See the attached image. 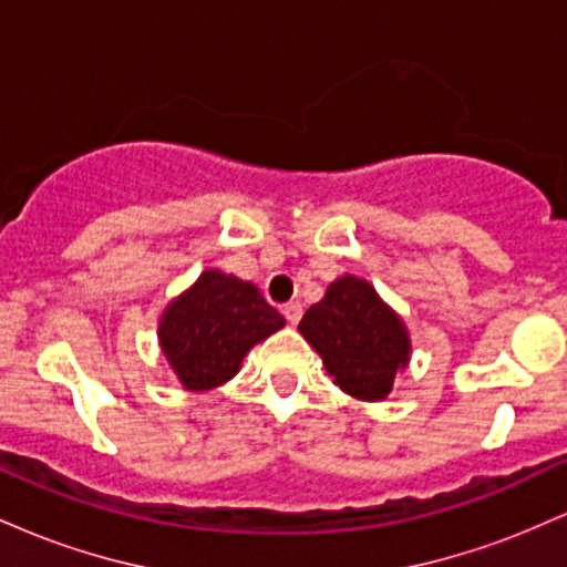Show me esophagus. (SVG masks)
Masks as SVG:
<instances>
[{"label":"esophagus","instance_id":"34e87169","mask_svg":"<svg viewBox=\"0 0 567 567\" xmlns=\"http://www.w3.org/2000/svg\"><path fill=\"white\" fill-rule=\"evenodd\" d=\"M282 315H285V320H288L290 324H298V320H301V315H303L301 303H298V301L288 303V306H285V309H282Z\"/></svg>","mask_w":567,"mask_h":567}]
</instances>
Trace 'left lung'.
Returning <instances> with one entry per match:
<instances>
[{"label": "left lung", "instance_id": "8db88e82", "mask_svg": "<svg viewBox=\"0 0 567 567\" xmlns=\"http://www.w3.org/2000/svg\"><path fill=\"white\" fill-rule=\"evenodd\" d=\"M341 392L381 402L410 362V333L402 317L368 279L341 275L309 306L298 324Z\"/></svg>", "mask_w": 567, "mask_h": 567}]
</instances>
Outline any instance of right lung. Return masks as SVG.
Returning a JSON list of instances; mask_svg holds the SVG:
<instances>
[{"instance_id":"right-lung-1","label":"right lung","mask_w":567,"mask_h":567,"mask_svg":"<svg viewBox=\"0 0 567 567\" xmlns=\"http://www.w3.org/2000/svg\"><path fill=\"white\" fill-rule=\"evenodd\" d=\"M282 328L285 317L256 285L205 269L165 306L157 338L184 389L210 392L239 373L247 351Z\"/></svg>"}]
</instances>
